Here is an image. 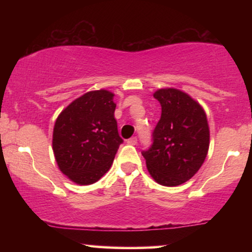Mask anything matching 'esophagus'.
<instances>
[{
	"label": "esophagus",
	"instance_id": "obj_1",
	"mask_svg": "<svg viewBox=\"0 0 252 252\" xmlns=\"http://www.w3.org/2000/svg\"><path fill=\"white\" fill-rule=\"evenodd\" d=\"M126 143H128V144H131V146H135V144L137 143V138H136V137H131V138H129V140L126 141Z\"/></svg>",
	"mask_w": 252,
	"mask_h": 252
}]
</instances>
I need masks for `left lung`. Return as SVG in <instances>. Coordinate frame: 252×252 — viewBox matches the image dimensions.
<instances>
[{"mask_svg":"<svg viewBox=\"0 0 252 252\" xmlns=\"http://www.w3.org/2000/svg\"><path fill=\"white\" fill-rule=\"evenodd\" d=\"M161 118L153 132L152 147L142 152L147 169L162 186L174 187L200 169L209 153L210 126L202 106L186 92L158 89Z\"/></svg>","mask_w":252,"mask_h":252,"instance_id":"1","label":"left lung"}]
</instances>
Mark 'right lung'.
Instances as JSON below:
<instances>
[{
  "label": "right lung",
  "instance_id": "obj_1",
  "mask_svg": "<svg viewBox=\"0 0 252 252\" xmlns=\"http://www.w3.org/2000/svg\"><path fill=\"white\" fill-rule=\"evenodd\" d=\"M115 94L94 90L68 104L53 129V148L63 174L78 185L99 180L111 167L123 142L115 118Z\"/></svg>",
  "mask_w": 252,
  "mask_h": 252
}]
</instances>
